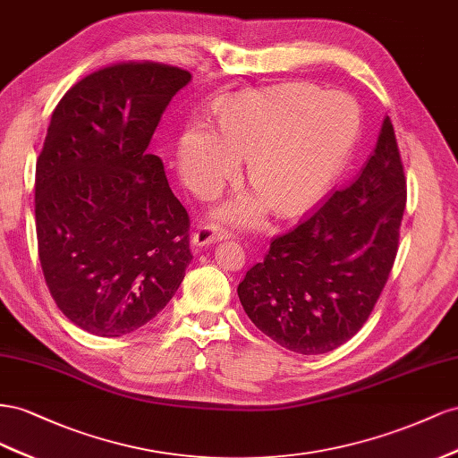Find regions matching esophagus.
<instances>
[{"instance_id": "1", "label": "esophagus", "mask_w": 458, "mask_h": 458, "mask_svg": "<svg viewBox=\"0 0 458 458\" xmlns=\"http://www.w3.org/2000/svg\"><path fill=\"white\" fill-rule=\"evenodd\" d=\"M226 238H228V232H226V230H222V228H218V226L208 225V226H203V228H199L198 232L193 233L191 243H193L195 247H203V245L215 243V242L226 240Z\"/></svg>"}]
</instances>
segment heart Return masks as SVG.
<instances>
[{
    "instance_id": "1",
    "label": "heart",
    "mask_w": 458,
    "mask_h": 458,
    "mask_svg": "<svg viewBox=\"0 0 458 458\" xmlns=\"http://www.w3.org/2000/svg\"><path fill=\"white\" fill-rule=\"evenodd\" d=\"M218 123L220 134L201 123L184 130L180 173L191 188L208 193L236 176L240 155H250L247 176L264 195H236L215 218L255 228L265 222L268 203L278 215L293 216L334 188L355 153L362 116L344 91L284 84L226 99Z\"/></svg>"
}]
</instances>
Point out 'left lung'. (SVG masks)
I'll return each instance as SVG.
<instances>
[{
	"mask_svg": "<svg viewBox=\"0 0 458 458\" xmlns=\"http://www.w3.org/2000/svg\"><path fill=\"white\" fill-rule=\"evenodd\" d=\"M407 182L389 116L351 186L274 238L238 285L245 315L278 345L320 355L355 335L394 267Z\"/></svg>",
	"mask_w": 458,
	"mask_h": 458,
	"instance_id": "8db88e82",
	"label": "left lung"
}]
</instances>
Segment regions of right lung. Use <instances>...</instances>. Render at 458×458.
I'll return each mask as SVG.
<instances>
[{
	"mask_svg": "<svg viewBox=\"0 0 458 458\" xmlns=\"http://www.w3.org/2000/svg\"><path fill=\"white\" fill-rule=\"evenodd\" d=\"M188 71L124 63L91 72L51 114L36 163L44 278L78 328L121 337L171 301L190 253V218L148 151Z\"/></svg>",
	"mask_w": 458,
	"mask_h": 458,
	"instance_id": "obj_1",
	"label": "right lung"
}]
</instances>
